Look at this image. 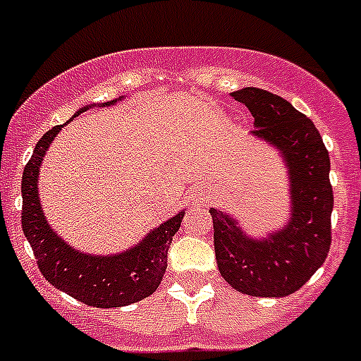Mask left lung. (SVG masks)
<instances>
[{
	"label": "left lung",
	"instance_id": "left-lung-1",
	"mask_svg": "<svg viewBox=\"0 0 361 361\" xmlns=\"http://www.w3.org/2000/svg\"><path fill=\"white\" fill-rule=\"evenodd\" d=\"M231 95L255 117L253 135L282 153L291 186V220L269 237L253 238L235 219L209 209L219 271L244 295H293L329 253L334 202L329 152L312 121L286 99L253 86Z\"/></svg>",
	"mask_w": 361,
	"mask_h": 361
}]
</instances>
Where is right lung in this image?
I'll return each instance as SVG.
<instances>
[{"instance_id":"right-lung-1","label":"right lung","mask_w":361,"mask_h":361,"mask_svg":"<svg viewBox=\"0 0 361 361\" xmlns=\"http://www.w3.org/2000/svg\"><path fill=\"white\" fill-rule=\"evenodd\" d=\"M85 110H88V106L81 108L75 116ZM61 128L63 126H54L37 141L21 178V226L25 237L30 242L37 267L54 288L92 307L110 309L135 304L159 288L168 266L171 238L180 228L186 212L183 209L162 222L157 229L149 231L142 242L124 253L94 257L70 247L49 226L37 195L41 161Z\"/></svg>"}]
</instances>
